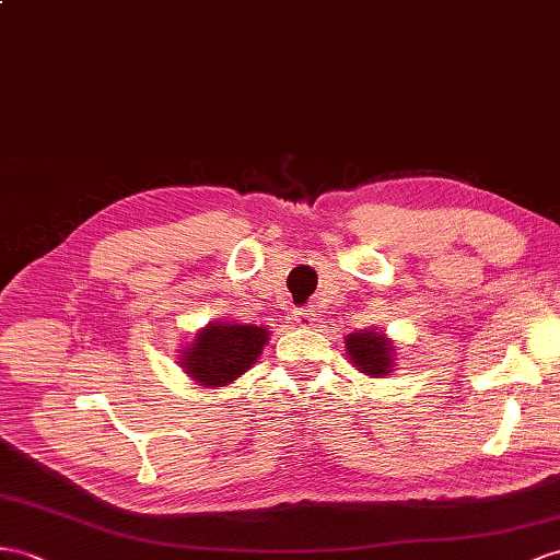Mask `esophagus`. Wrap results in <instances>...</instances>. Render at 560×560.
<instances>
[{
  "instance_id": "1",
  "label": "esophagus",
  "mask_w": 560,
  "mask_h": 560,
  "mask_svg": "<svg viewBox=\"0 0 560 560\" xmlns=\"http://www.w3.org/2000/svg\"><path fill=\"white\" fill-rule=\"evenodd\" d=\"M293 322H295L298 326L307 328V326H312V322H314V314H312V310H298V312H293Z\"/></svg>"
}]
</instances>
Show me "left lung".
I'll return each instance as SVG.
<instances>
[{
  "mask_svg": "<svg viewBox=\"0 0 560 560\" xmlns=\"http://www.w3.org/2000/svg\"><path fill=\"white\" fill-rule=\"evenodd\" d=\"M346 352L350 362L371 378H383L393 371L395 346L390 338L378 331H360L346 338Z\"/></svg>",
  "mask_w": 560,
  "mask_h": 560,
  "instance_id": "8db88e82",
  "label": "left lung"
}]
</instances>
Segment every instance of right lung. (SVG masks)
<instances>
[{
  "label": "right lung",
  "mask_w": 560,
  "mask_h": 560,
  "mask_svg": "<svg viewBox=\"0 0 560 560\" xmlns=\"http://www.w3.org/2000/svg\"><path fill=\"white\" fill-rule=\"evenodd\" d=\"M269 342L265 326L214 322L194 336L191 346L182 350L179 366L198 385L222 388L257 362L262 348Z\"/></svg>",
  "instance_id": "obj_1"
}]
</instances>
